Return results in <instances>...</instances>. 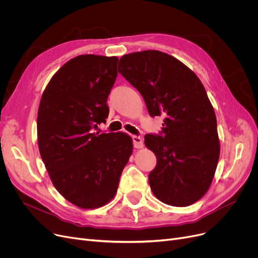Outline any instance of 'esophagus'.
<instances>
[{
  "instance_id": "esophagus-1",
  "label": "esophagus",
  "mask_w": 258,
  "mask_h": 258,
  "mask_svg": "<svg viewBox=\"0 0 258 258\" xmlns=\"http://www.w3.org/2000/svg\"><path fill=\"white\" fill-rule=\"evenodd\" d=\"M133 143H134V147L135 148H141L143 147V139L139 136H133Z\"/></svg>"
}]
</instances>
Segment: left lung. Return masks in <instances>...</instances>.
<instances>
[{
  "label": "left lung",
  "mask_w": 258,
  "mask_h": 258,
  "mask_svg": "<svg viewBox=\"0 0 258 258\" xmlns=\"http://www.w3.org/2000/svg\"><path fill=\"white\" fill-rule=\"evenodd\" d=\"M119 63L150 115L165 116L160 134L144 137L157 158L148 174L153 194L167 205L194 204L209 189L220 158L216 117L204 86L183 62L157 50L126 54Z\"/></svg>",
  "instance_id": "obj_1"
}]
</instances>
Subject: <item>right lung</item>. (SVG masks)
Masks as SVG:
<instances>
[{
  "instance_id": "right-lung-1",
  "label": "right lung",
  "mask_w": 258,
  "mask_h": 258,
  "mask_svg": "<svg viewBox=\"0 0 258 258\" xmlns=\"http://www.w3.org/2000/svg\"><path fill=\"white\" fill-rule=\"evenodd\" d=\"M118 60L93 54L70 59L53 75L39 102L40 157L54 187L80 208H98L114 198L133 153L125 133H92L110 112L106 101Z\"/></svg>"
}]
</instances>
